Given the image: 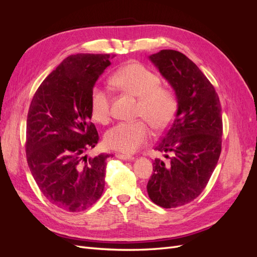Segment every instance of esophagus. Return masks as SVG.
<instances>
[{
    "instance_id": "obj_1",
    "label": "esophagus",
    "mask_w": 257,
    "mask_h": 257,
    "mask_svg": "<svg viewBox=\"0 0 257 257\" xmlns=\"http://www.w3.org/2000/svg\"><path fill=\"white\" fill-rule=\"evenodd\" d=\"M115 158H118L120 160H124V161H132L134 160V157H132V155H125V154H115Z\"/></svg>"
}]
</instances>
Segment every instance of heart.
Listing matches in <instances>:
<instances>
[{
  "label": "heart",
  "mask_w": 257,
  "mask_h": 257,
  "mask_svg": "<svg viewBox=\"0 0 257 257\" xmlns=\"http://www.w3.org/2000/svg\"><path fill=\"white\" fill-rule=\"evenodd\" d=\"M112 83L122 91L138 98L137 115L146 119L155 132H162L173 122L178 109L175 91L161 85L160 76L145 65L133 62L120 68L112 77ZM92 119L106 123L110 118V95L98 85L90 97ZM150 138V130L145 120L121 122L108 130L104 144L111 150L133 153Z\"/></svg>",
  "instance_id": "1"
}]
</instances>
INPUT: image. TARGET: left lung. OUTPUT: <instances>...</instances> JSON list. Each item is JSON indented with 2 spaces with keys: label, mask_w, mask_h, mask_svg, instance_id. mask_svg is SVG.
Returning a JSON list of instances; mask_svg holds the SVG:
<instances>
[{
  "label": "left lung",
  "mask_w": 257,
  "mask_h": 257,
  "mask_svg": "<svg viewBox=\"0 0 257 257\" xmlns=\"http://www.w3.org/2000/svg\"><path fill=\"white\" fill-rule=\"evenodd\" d=\"M178 99L175 119L154 148L168 162L155 159L148 195L163 208L191 203L204 191L222 149L219 95L197 65L183 53L165 49L149 57Z\"/></svg>",
  "instance_id": "8db88e82"
}]
</instances>
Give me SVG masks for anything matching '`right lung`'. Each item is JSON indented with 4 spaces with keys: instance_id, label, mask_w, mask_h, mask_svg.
<instances>
[{
    "instance_id": "add662e5",
    "label": "right lung",
    "mask_w": 257,
    "mask_h": 257,
    "mask_svg": "<svg viewBox=\"0 0 257 257\" xmlns=\"http://www.w3.org/2000/svg\"><path fill=\"white\" fill-rule=\"evenodd\" d=\"M110 54H72L38 87L27 120L28 165L43 195L68 212L83 211L102 196L110 154L87 158L98 143L90 97Z\"/></svg>"
}]
</instances>
